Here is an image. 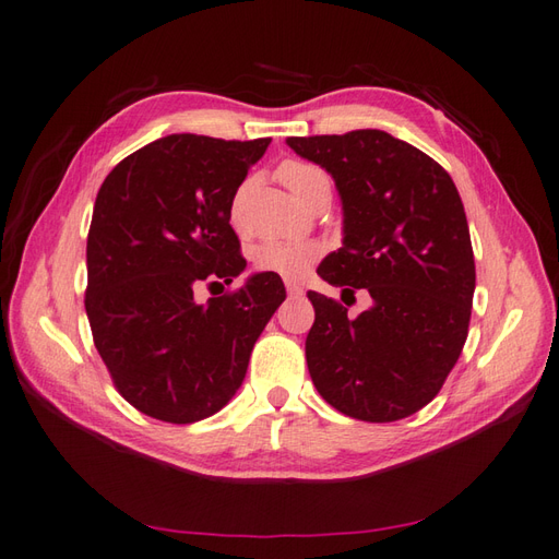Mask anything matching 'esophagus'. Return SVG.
<instances>
[{"mask_svg":"<svg viewBox=\"0 0 559 559\" xmlns=\"http://www.w3.org/2000/svg\"><path fill=\"white\" fill-rule=\"evenodd\" d=\"M284 284H287V292H289V296H301V294H304V287H301L299 282H292V280H287Z\"/></svg>","mask_w":559,"mask_h":559,"instance_id":"obj_1","label":"esophagus"}]
</instances>
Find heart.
Here are the masks:
<instances>
[{
	"instance_id": "b5f03b06",
	"label": "heart",
	"mask_w": 559,
	"mask_h": 559,
	"mask_svg": "<svg viewBox=\"0 0 559 559\" xmlns=\"http://www.w3.org/2000/svg\"><path fill=\"white\" fill-rule=\"evenodd\" d=\"M277 175L299 201L313 189V183L328 177L320 167L296 163V159L282 163ZM318 255L320 246L313 241H265L253 251V265L260 272H275L280 277L296 280L306 275Z\"/></svg>"
}]
</instances>
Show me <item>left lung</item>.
Masks as SVG:
<instances>
[{"mask_svg": "<svg viewBox=\"0 0 559 559\" xmlns=\"http://www.w3.org/2000/svg\"><path fill=\"white\" fill-rule=\"evenodd\" d=\"M287 145L330 171L342 198L344 241L318 275L373 299L349 318L340 301L308 292V373L346 416H412L440 392L468 334L476 265L456 186L436 159L378 129Z\"/></svg>", "mask_w": 559, "mask_h": 559, "instance_id": "1", "label": "left lung"}]
</instances>
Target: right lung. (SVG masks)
<instances>
[{"instance_id": "obj_1", "label": "right lung", "mask_w": 559, "mask_h": 559, "mask_svg": "<svg viewBox=\"0 0 559 559\" xmlns=\"http://www.w3.org/2000/svg\"><path fill=\"white\" fill-rule=\"evenodd\" d=\"M267 145L171 133L123 157L97 191L85 313L111 382L145 416L217 414L287 296L280 275L258 272L237 292L193 299L198 284H231L246 267L231 201Z\"/></svg>"}]
</instances>
